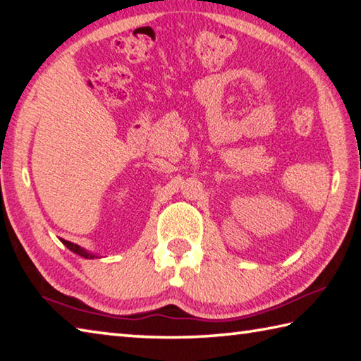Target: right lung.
I'll use <instances>...</instances> for the list:
<instances>
[{
  "instance_id": "1",
  "label": "right lung",
  "mask_w": 361,
  "mask_h": 361,
  "mask_svg": "<svg viewBox=\"0 0 361 361\" xmlns=\"http://www.w3.org/2000/svg\"><path fill=\"white\" fill-rule=\"evenodd\" d=\"M63 243H64L66 247L69 248L71 251H73V253H77L78 256H83V257H86V259H91V257H96L94 255L87 253L86 250H83L81 247H78V245H75V243H72V242H69V240H63Z\"/></svg>"
}]
</instances>
